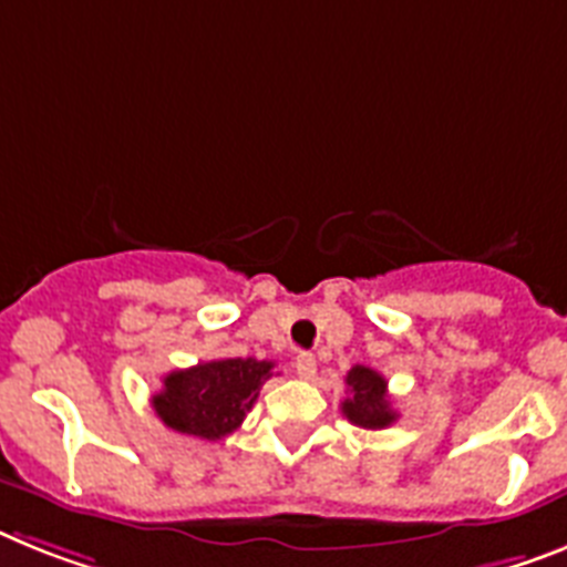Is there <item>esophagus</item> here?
Wrapping results in <instances>:
<instances>
[{"label":"esophagus","instance_id":"obj_1","mask_svg":"<svg viewBox=\"0 0 567 567\" xmlns=\"http://www.w3.org/2000/svg\"><path fill=\"white\" fill-rule=\"evenodd\" d=\"M293 365H297V374L302 380H311L313 374H317V357L308 354V351H299L297 360H293Z\"/></svg>","mask_w":567,"mask_h":567}]
</instances>
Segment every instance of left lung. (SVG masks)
Masks as SVG:
<instances>
[{
    "label": "left lung",
    "instance_id": "8db88e82",
    "mask_svg": "<svg viewBox=\"0 0 567 567\" xmlns=\"http://www.w3.org/2000/svg\"><path fill=\"white\" fill-rule=\"evenodd\" d=\"M346 386H349V398L342 401V415L349 417L354 426L363 430H386L389 423L398 421V412L389 401L386 378L369 365H354L346 374Z\"/></svg>",
    "mask_w": 567,
    "mask_h": 567
}]
</instances>
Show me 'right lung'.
<instances>
[{"instance_id":"obj_1","label":"right lung","mask_w":567,"mask_h":567,"mask_svg":"<svg viewBox=\"0 0 567 567\" xmlns=\"http://www.w3.org/2000/svg\"><path fill=\"white\" fill-rule=\"evenodd\" d=\"M274 374V363L254 357L210 360L178 369L164 378V389L152 406L169 430L218 441L236 432L254 409L261 383Z\"/></svg>"}]
</instances>
